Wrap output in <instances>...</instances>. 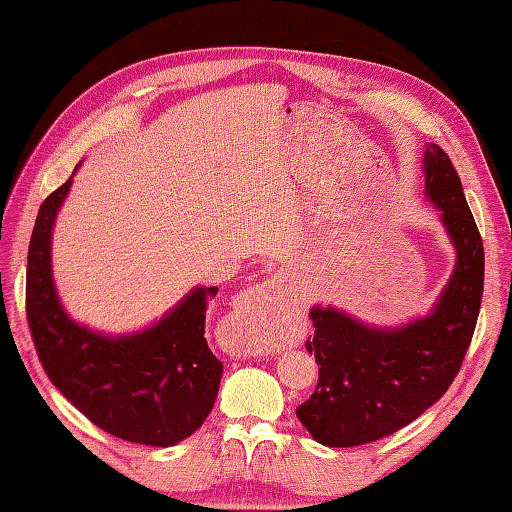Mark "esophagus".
<instances>
[{
	"instance_id": "34e87169",
	"label": "esophagus",
	"mask_w": 512,
	"mask_h": 512,
	"mask_svg": "<svg viewBox=\"0 0 512 512\" xmlns=\"http://www.w3.org/2000/svg\"><path fill=\"white\" fill-rule=\"evenodd\" d=\"M277 282H282V273H280V275H273V277H271V282L262 284V286H258V288H254V290L247 292V294H250V305H252V303H260L262 299H265L267 290H269V288H273Z\"/></svg>"
}]
</instances>
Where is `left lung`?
<instances>
[{
	"mask_svg": "<svg viewBox=\"0 0 512 512\" xmlns=\"http://www.w3.org/2000/svg\"><path fill=\"white\" fill-rule=\"evenodd\" d=\"M425 196L455 247V269L425 316L376 327L333 305H314L309 354L320 365L299 421L324 446L380 440L410 425L448 391L468 352L483 297L485 252L451 160L438 145L423 156Z\"/></svg>",
	"mask_w": 512,
	"mask_h": 512,
	"instance_id": "obj_1",
	"label": "left lung"
}]
</instances>
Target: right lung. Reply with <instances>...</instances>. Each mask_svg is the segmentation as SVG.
<instances>
[{"label": "right lung", "instance_id": "1", "mask_svg": "<svg viewBox=\"0 0 512 512\" xmlns=\"http://www.w3.org/2000/svg\"><path fill=\"white\" fill-rule=\"evenodd\" d=\"M72 177L44 200L29 241L25 297L38 359L100 429L136 444L175 446L205 423L218 397L224 365L205 339L207 305L218 288H192L158 322L134 333L111 335L72 320L51 258L53 226Z\"/></svg>", "mask_w": 512, "mask_h": 512}]
</instances>
